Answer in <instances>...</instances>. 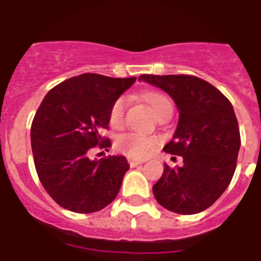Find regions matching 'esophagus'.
<instances>
[{"label": "esophagus", "mask_w": 261, "mask_h": 261, "mask_svg": "<svg viewBox=\"0 0 261 261\" xmlns=\"http://www.w3.org/2000/svg\"><path fill=\"white\" fill-rule=\"evenodd\" d=\"M142 163H145L143 160H135V159H130V160H128V164H130L131 168L138 167V165H141V164H142Z\"/></svg>", "instance_id": "esophagus-1"}]
</instances>
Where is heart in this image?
<instances>
[{"mask_svg":"<svg viewBox=\"0 0 261 261\" xmlns=\"http://www.w3.org/2000/svg\"><path fill=\"white\" fill-rule=\"evenodd\" d=\"M142 98L147 102V106L150 107L151 111L157 116H160L164 112L173 110L171 100L160 92H153V90L146 92V93L142 94ZM124 110H126L124 97L116 98L110 110L111 126H122L123 120H124ZM159 142L160 139L154 135L143 134V133H138V131H128V133L119 135L115 145H116V149L124 154L134 157V159H143V157L153 153Z\"/></svg>","mask_w":261,"mask_h":261,"instance_id":"b5f03b06","label":"heart"}]
</instances>
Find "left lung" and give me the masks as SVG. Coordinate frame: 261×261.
<instances>
[{"label":"left lung","mask_w":261,"mask_h":261,"mask_svg":"<svg viewBox=\"0 0 261 261\" xmlns=\"http://www.w3.org/2000/svg\"><path fill=\"white\" fill-rule=\"evenodd\" d=\"M139 81L165 90L180 112L173 138L164 150L181 155L184 165L165 164L153 186L154 198L169 211L198 214L225 192L234 174L241 138L233 106L217 88L195 75L143 74Z\"/></svg>","instance_id":"8db88e82"}]
</instances>
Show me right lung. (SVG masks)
<instances>
[{
    "label": "right lung",
    "instance_id": "add662e5",
    "mask_svg": "<svg viewBox=\"0 0 261 261\" xmlns=\"http://www.w3.org/2000/svg\"><path fill=\"white\" fill-rule=\"evenodd\" d=\"M135 80L75 75L53 88L39 106L31 126L35 168L47 194L63 208L89 214L116 198L130 168L126 157L90 160L89 153L111 146L101 130L108 128L111 106Z\"/></svg>",
    "mask_w": 261,
    "mask_h": 261
}]
</instances>
